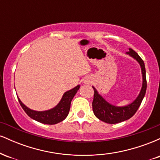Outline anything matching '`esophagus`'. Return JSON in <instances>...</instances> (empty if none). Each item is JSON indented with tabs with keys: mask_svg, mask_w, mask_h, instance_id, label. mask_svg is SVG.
<instances>
[{
	"mask_svg": "<svg viewBox=\"0 0 160 160\" xmlns=\"http://www.w3.org/2000/svg\"><path fill=\"white\" fill-rule=\"evenodd\" d=\"M84 82H85V83H86V84H88V83H89V82H90V81H89V80H87V79H86V80H85V81H84Z\"/></svg>",
	"mask_w": 160,
	"mask_h": 160,
	"instance_id": "obj_1",
	"label": "esophagus"
}]
</instances>
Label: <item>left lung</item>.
I'll use <instances>...</instances> for the list:
<instances>
[{
  "mask_svg": "<svg viewBox=\"0 0 160 160\" xmlns=\"http://www.w3.org/2000/svg\"><path fill=\"white\" fill-rule=\"evenodd\" d=\"M126 54L129 55L130 56L135 58L141 66L143 80L142 87H141L140 93L134 102L128 105L119 107V106L113 105L108 102L102 95L99 94L94 86H92L93 89H94V98H93L92 102V110L94 114L99 120L104 122H107V123H118V122H123V121L131 118L136 113L139 106L141 105L143 98H144L145 93H146V71H145L144 61L141 59L138 54L131 48L128 49V52H126Z\"/></svg>",
  "mask_w": 160,
  "mask_h": 160,
  "instance_id": "1",
  "label": "left lung"
}]
</instances>
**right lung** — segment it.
<instances>
[{
    "label": "right lung",
    "mask_w": 160,
    "mask_h": 160,
    "mask_svg": "<svg viewBox=\"0 0 160 160\" xmlns=\"http://www.w3.org/2000/svg\"><path fill=\"white\" fill-rule=\"evenodd\" d=\"M79 89H80V85L77 86L76 87L71 89V90L65 92L59 103L57 104L56 107L52 108V109L47 110V111H34V110L30 109L27 106H25L21 102L19 97H18V99H19L20 105L23 108L25 113L33 120L41 122V123L54 125L63 121L68 115L70 107H71V102Z\"/></svg>",
    "instance_id": "add662e5"
}]
</instances>
